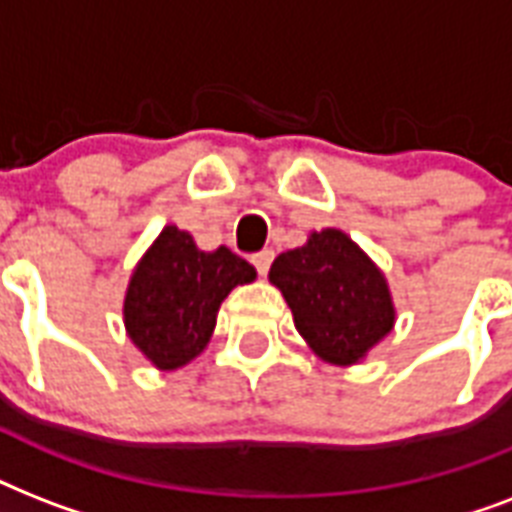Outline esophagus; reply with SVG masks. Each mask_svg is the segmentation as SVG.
Returning <instances> with one entry per match:
<instances>
[{
	"instance_id": "1",
	"label": "esophagus",
	"mask_w": 512,
	"mask_h": 512,
	"mask_svg": "<svg viewBox=\"0 0 512 512\" xmlns=\"http://www.w3.org/2000/svg\"><path fill=\"white\" fill-rule=\"evenodd\" d=\"M271 263H273V252H271V249H263V252H257V255H252V265H255L260 276H268V271H271Z\"/></svg>"
}]
</instances>
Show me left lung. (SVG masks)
<instances>
[{"mask_svg":"<svg viewBox=\"0 0 512 512\" xmlns=\"http://www.w3.org/2000/svg\"><path fill=\"white\" fill-rule=\"evenodd\" d=\"M268 279L292 308L297 332L329 364H358L396 324L382 271L337 228L313 231L303 247L281 252Z\"/></svg>","mask_w":512,"mask_h":512,"instance_id":"1","label":"left lung"}]
</instances>
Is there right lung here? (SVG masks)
Here are the masks:
<instances>
[{
    "label": "right lung",
    "mask_w": 512,
    "mask_h": 512,
    "mask_svg": "<svg viewBox=\"0 0 512 512\" xmlns=\"http://www.w3.org/2000/svg\"><path fill=\"white\" fill-rule=\"evenodd\" d=\"M255 279V268L228 247L201 252L191 233L167 225L127 284V335L156 369H180L207 348L231 289Z\"/></svg>",
    "instance_id": "add662e5"
}]
</instances>
